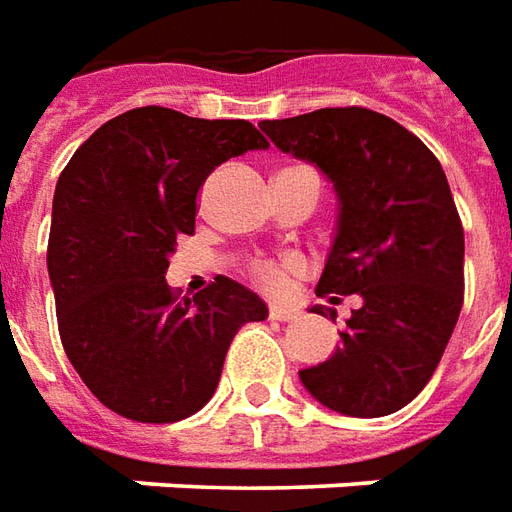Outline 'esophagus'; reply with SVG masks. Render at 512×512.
Wrapping results in <instances>:
<instances>
[{
    "label": "esophagus",
    "mask_w": 512,
    "mask_h": 512,
    "mask_svg": "<svg viewBox=\"0 0 512 512\" xmlns=\"http://www.w3.org/2000/svg\"><path fill=\"white\" fill-rule=\"evenodd\" d=\"M297 317V308L295 306H281V303H275V306H270V320H295Z\"/></svg>",
    "instance_id": "34e87169"
}]
</instances>
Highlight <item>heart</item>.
Segmentation results:
<instances>
[{
  "instance_id": "obj_1",
  "label": "heart",
  "mask_w": 512,
  "mask_h": 512,
  "mask_svg": "<svg viewBox=\"0 0 512 512\" xmlns=\"http://www.w3.org/2000/svg\"><path fill=\"white\" fill-rule=\"evenodd\" d=\"M295 270H300V262H297V259H286V262H259L253 267V275H256L264 286L278 289V286H284L286 273H295Z\"/></svg>"
}]
</instances>
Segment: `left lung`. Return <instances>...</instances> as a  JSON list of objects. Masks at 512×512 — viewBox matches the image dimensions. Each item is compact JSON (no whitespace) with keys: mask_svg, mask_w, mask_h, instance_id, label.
<instances>
[{"mask_svg":"<svg viewBox=\"0 0 512 512\" xmlns=\"http://www.w3.org/2000/svg\"><path fill=\"white\" fill-rule=\"evenodd\" d=\"M259 126L284 154L317 165L339 198L317 295H358L342 344L300 369V383L344 416L400 411L433 378L463 306V226L441 162L405 126L364 107ZM311 311L336 317L328 306Z\"/></svg>","mask_w":512,"mask_h":512,"instance_id":"1","label":"left lung"}]
</instances>
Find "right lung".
I'll return each mask as SVG.
<instances>
[{"label": "right lung", "mask_w": 512, "mask_h": 512, "mask_svg": "<svg viewBox=\"0 0 512 512\" xmlns=\"http://www.w3.org/2000/svg\"><path fill=\"white\" fill-rule=\"evenodd\" d=\"M267 146L248 121L137 107L90 134L60 173L46 253L57 325L110 411L151 424L201 411L234 333L267 317L262 297L223 275L184 300L165 281L206 176Z\"/></svg>", "instance_id": "obj_1"}]
</instances>
